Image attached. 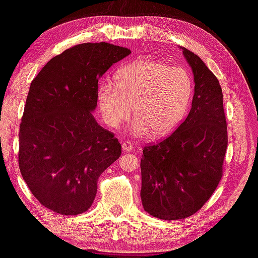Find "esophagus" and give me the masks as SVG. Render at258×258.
<instances>
[{"label": "esophagus", "instance_id": "esophagus-1", "mask_svg": "<svg viewBox=\"0 0 258 258\" xmlns=\"http://www.w3.org/2000/svg\"><path fill=\"white\" fill-rule=\"evenodd\" d=\"M121 149H123L124 152H128V151H132L134 147L130 141H124V142H121Z\"/></svg>", "mask_w": 258, "mask_h": 258}]
</instances>
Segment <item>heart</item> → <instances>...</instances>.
<instances>
[{
    "mask_svg": "<svg viewBox=\"0 0 258 258\" xmlns=\"http://www.w3.org/2000/svg\"><path fill=\"white\" fill-rule=\"evenodd\" d=\"M115 82L102 81L97 98L101 117L117 128L128 119L134 108L137 119L131 132L137 137L151 133L161 137L180 123L188 108L193 81L182 68H171L159 60H137L121 68Z\"/></svg>",
    "mask_w": 258,
    "mask_h": 258,
    "instance_id": "obj_1",
    "label": "heart"
}]
</instances>
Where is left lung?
<instances>
[{
  "instance_id": "left-lung-1",
  "label": "left lung",
  "mask_w": 258,
  "mask_h": 258,
  "mask_svg": "<svg viewBox=\"0 0 258 258\" xmlns=\"http://www.w3.org/2000/svg\"><path fill=\"white\" fill-rule=\"evenodd\" d=\"M194 76L186 119L162 141L144 147L141 200L154 218L179 220L198 212L222 177L228 147L222 89L198 55L180 47Z\"/></svg>"
}]
</instances>
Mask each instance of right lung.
I'll return each instance as SVG.
<instances>
[{
	"label": "right lung",
	"mask_w": 258,
	"mask_h": 258,
	"mask_svg": "<svg viewBox=\"0 0 258 258\" xmlns=\"http://www.w3.org/2000/svg\"><path fill=\"white\" fill-rule=\"evenodd\" d=\"M131 54L108 43L76 45L32 80L19 133V168L32 195L62 215L91 207L99 176L120 157L114 134L97 123L98 80Z\"/></svg>",
	"instance_id": "obj_1"
}]
</instances>
